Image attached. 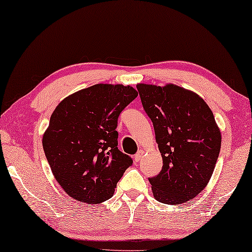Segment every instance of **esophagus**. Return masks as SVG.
<instances>
[{
    "instance_id": "1",
    "label": "esophagus",
    "mask_w": 252,
    "mask_h": 252,
    "mask_svg": "<svg viewBox=\"0 0 252 252\" xmlns=\"http://www.w3.org/2000/svg\"><path fill=\"white\" fill-rule=\"evenodd\" d=\"M142 156H143V151H138L137 153L135 154V156H134V160L136 163H138L139 160L142 159Z\"/></svg>"
}]
</instances>
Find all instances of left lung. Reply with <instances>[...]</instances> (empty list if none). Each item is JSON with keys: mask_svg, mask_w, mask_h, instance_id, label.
<instances>
[{"mask_svg": "<svg viewBox=\"0 0 252 252\" xmlns=\"http://www.w3.org/2000/svg\"><path fill=\"white\" fill-rule=\"evenodd\" d=\"M136 87L163 158L159 174L148 179L154 197L185 203L207 187L219 158L221 133L212 110L199 94L176 85Z\"/></svg>", "mask_w": 252, "mask_h": 252, "instance_id": "left-lung-1", "label": "left lung"}]
</instances>
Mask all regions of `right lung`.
Wrapping results in <instances>:
<instances>
[{"label":"right lung","mask_w":252,"mask_h":252,"mask_svg":"<svg viewBox=\"0 0 252 252\" xmlns=\"http://www.w3.org/2000/svg\"><path fill=\"white\" fill-rule=\"evenodd\" d=\"M137 94L130 86L98 84L56 107L42 145L53 176L72 199L97 204L113 196L133 164L117 147L118 117Z\"/></svg>","instance_id":"add662e5"}]
</instances>
